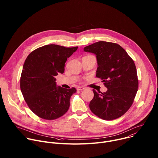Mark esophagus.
<instances>
[{"instance_id": "1", "label": "esophagus", "mask_w": 158, "mask_h": 158, "mask_svg": "<svg viewBox=\"0 0 158 158\" xmlns=\"http://www.w3.org/2000/svg\"><path fill=\"white\" fill-rule=\"evenodd\" d=\"M85 89V87H80V86H79V87H77V91H82V90H84Z\"/></svg>"}]
</instances>
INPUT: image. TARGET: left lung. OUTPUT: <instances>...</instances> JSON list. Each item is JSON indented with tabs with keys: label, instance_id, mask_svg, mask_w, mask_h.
<instances>
[{
	"label": "left lung",
	"instance_id": "obj_1",
	"mask_svg": "<svg viewBox=\"0 0 158 158\" xmlns=\"http://www.w3.org/2000/svg\"><path fill=\"white\" fill-rule=\"evenodd\" d=\"M96 55V77L107 88L106 93L96 92L89 103L93 113L104 120L117 119L132 106L138 89L136 67L134 60L119 44L99 41L84 48Z\"/></svg>",
	"mask_w": 158,
	"mask_h": 158
}]
</instances>
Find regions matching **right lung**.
<instances>
[{"instance_id":"right-lung-1","label":"right lung","mask_w":158,"mask_h":158,"mask_svg":"<svg viewBox=\"0 0 158 158\" xmlns=\"http://www.w3.org/2000/svg\"><path fill=\"white\" fill-rule=\"evenodd\" d=\"M77 48L49 44L33 51L26 58L20 90L30 109L39 118L54 120L68 110L70 98L76 89L57 86L55 76L64 73L67 58Z\"/></svg>"}]
</instances>
